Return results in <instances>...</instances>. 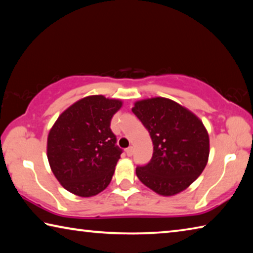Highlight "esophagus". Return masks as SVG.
I'll use <instances>...</instances> for the list:
<instances>
[{
    "label": "esophagus",
    "mask_w": 253,
    "mask_h": 253,
    "mask_svg": "<svg viewBox=\"0 0 253 253\" xmlns=\"http://www.w3.org/2000/svg\"><path fill=\"white\" fill-rule=\"evenodd\" d=\"M126 154L128 156H131L132 154H134V147L132 146H130V147H128L127 149H126Z\"/></svg>",
    "instance_id": "obj_1"
}]
</instances>
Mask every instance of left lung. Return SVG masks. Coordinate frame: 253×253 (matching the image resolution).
Instances as JSON below:
<instances>
[{"mask_svg":"<svg viewBox=\"0 0 253 253\" xmlns=\"http://www.w3.org/2000/svg\"><path fill=\"white\" fill-rule=\"evenodd\" d=\"M131 110L148 130L154 145L151 161L137 166V177L164 196L184 191L208 163L210 140L203 123L168 98L137 101Z\"/></svg>","mask_w":253,"mask_h":253,"instance_id":"1","label":"left lung"}]
</instances>
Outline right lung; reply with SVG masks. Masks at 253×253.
Wrapping results in <instances>:
<instances>
[{"label": "right lung", "mask_w": 253, "mask_h": 253, "mask_svg": "<svg viewBox=\"0 0 253 253\" xmlns=\"http://www.w3.org/2000/svg\"><path fill=\"white\" fill-rule=\"evenodd\" d=\"M122 101L89 96L60 115L48 136V160L60 184L83 198L108 186L123 151L110 129Z\"/></svg>", "instance_id": "right-lung-1"}]
</instances>
